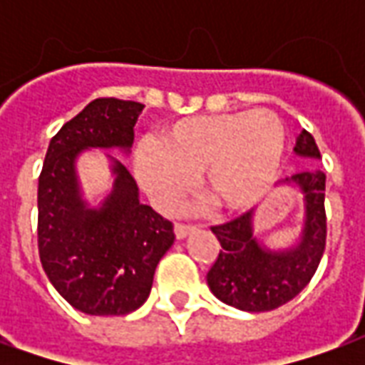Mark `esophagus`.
I'll list each match as a JSON object with an SVG mask.
<instances>
[{
    "label": "esophagus",
    "mask_w": 365,
    "mask_h": 365,
    "mask_svg": "<svg viewBox=\"0 0 365 365\" xmlns=\"http://www.w3.org/2000/svg\"><path fill=\"white\" fill-rule=\"evenodd\" d=\"M195 230V227L193 225H182V222H175L174 227V232H175V238L178 240H182V238H185L190 232H193Z\"/></svg>",
    "instance_id": "34e87169"
}]
</instances>
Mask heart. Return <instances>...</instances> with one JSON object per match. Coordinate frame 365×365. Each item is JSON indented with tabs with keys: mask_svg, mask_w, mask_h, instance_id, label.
<instances>
[{
	"mask_svg": "<svg viewBox=\"0 0 365 365\" xmlns=\"http://www.w3.org/2000/svg\"><path fill=\"white\" fill-rule=\"evenodd\" d=\"M285 127L274 111H240L182 119L162 130L158 146L144 143L135 174L162 209H174L201 174L209 203L227 213L256 205L282 168Z\"/></svg>",
	"mask_w": 365,
	"mask_h": 365,
	"instance_id": "1",
	"label": "heart"
}]
</instances>
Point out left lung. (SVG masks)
I'll return each mask as SVG.
<instances>
[{
  "instance_id": "8db88e82",
  "label": "left lung",
  "mask_w": 365,
  "mask_h": 365,
  "mask_svg": "<svg viewBox=\"0 0 365 365\" xmlns=\"http://www.w3.org/2000/svg\"><path fill=\"white\" fill-rule=\"evenodd\" d=\"M293 152L301 158H321L311 133L301 130ZM324 182L321 170L299 172L283 180L303 197V229L289 248L272 250L254 230V211L213 227L221 252L207 274V285L217 299L248 313H264L285 305L311 282L327 245Z\"/></svg>"
}]
</instances>
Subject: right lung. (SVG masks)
<instances>
[{"instance_id": "add662e5", "label": "right lung", "mask_w": 365, "mask_h": 365, "mask_svg": "<svg viewBox=\"0 0 365 365\" xmlns=\"http://www.w3.org/2000/svg\"><path fill=\"white\" fill-rule=\"evenodd\" d=\"M144 105L99 97L52 136L38 178V256L62 297L86 314L136 311L148 299L174 225L140 203L133 175L111 162L113 187L97 207L82 197L76 162L83 150L128 154Z\"/></svg>"}]
</instances>
